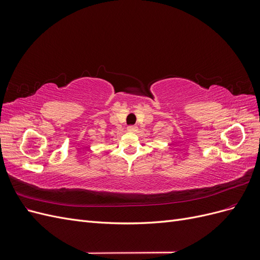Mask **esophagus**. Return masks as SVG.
I'll return each mask as SVG.
<instances>
[{
  "instance_id": "34e87169",
  "label": "esophagus",
  "mask_w": 260,
  "mask_h": 260,
  "mask_svg": "<svg viewBox=\"0 0 260 260\" xmlns=\"http://www.w3.org/2000/svg\"><path fill=\"white\" fill-rule=\"evenodd\" d=\"M127 130L129 132H136L138 130V127H137V125H129V127L127 128Z\"/></svg>"
}]
</instances>
